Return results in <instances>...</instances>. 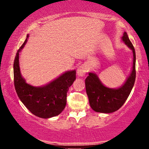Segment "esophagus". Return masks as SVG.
Instances as JSON below:
<instances>
[{
	"mask_svg": "<svg viewBox=\"0 0 149 149\" xmlns=\"http://www.w3.org/2000/svg\"><path fill=\"white\" fill-rule=\"evenodd\" d=\"M86 72H87V67L84 65L80 66L77 69V74L79 77H83Z\"/></svg>",
	"mask_w": 149,
	"mask_h": 149,
	"instance_id": "34e87169",
	"label": "esophagus"
}]
</instances>
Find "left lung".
I'll return each mask as SVG.
<instances>
[{
	"label": "left lung",
	"instance_id": "1",
	"mask_svg": "<svg viewBox=\"0 0 149 149\" xmlns=\"http://www.w3.org/2000/svg\"><path fill=\"white\" fill-rule=\"evenodd\" d=\"M122 40L132 51V71L124 84L118 88H110L102 84L95 73L89 72L85 79L86 91L89 103L93 111L98 113H111L116 111L123 106L129 97L136 79L135 50L125 32Z\"/></svg>",
	"mask_w": 149,
	"mask_h": 149
}]
</instances>
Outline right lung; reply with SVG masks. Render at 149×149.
Listing matches in <instances>:
<instances>
[{
	"label": "right lung",
	"mask_w": 149,
	"mask_h": 149,
	"mask_svg": "<svg viewBox=\"0 0 149 149\" xmlns=\"http://www.w3.org/2000/svg\"><path fill=\"white\" fill-rule=\"evenodd\" d=\"M29 38L16 54L14 61V83L18 97L35 116L49 118L58 115L65 108L68 88L76 79V70L67 71L53 81L43 86H31L22 77L19 67V52Z\"/></svg>",
	"instance_id": "1"
}]
</instances>
